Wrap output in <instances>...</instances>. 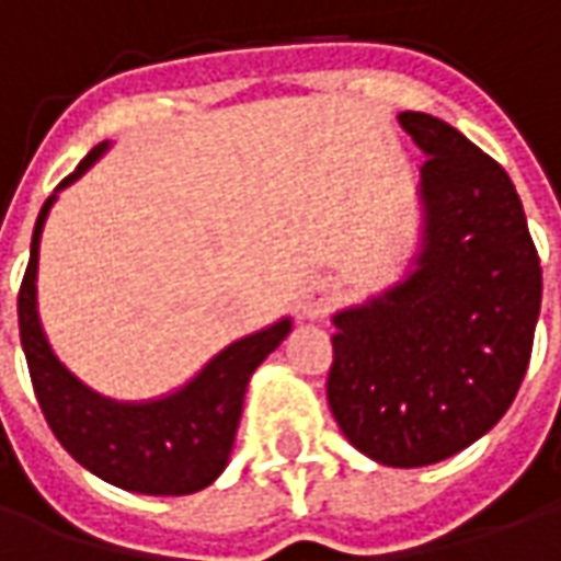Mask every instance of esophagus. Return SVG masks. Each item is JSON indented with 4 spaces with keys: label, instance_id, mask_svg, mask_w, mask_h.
I'll list each match as a JSON object with an SVG mask.
<instances>
[{
    "label": "esophagus",
    "instance_id": "esophagus-1",
    "mask_svg": "<svg viewBox=\"0 0 561 561\" xmlns=\"http://www.w3.org/2000/svg\"><path fill=\"white\" fill-rule=\"evenodd\" d=\"M333 297H336V291H333L330 282H309V285H304L300 297H297V312L304 318H309V321H312V318H321L330 309V304H333Z\"/></svg>",
    "mask_w": 561,
    "mask_h": 561
}]
</instances>
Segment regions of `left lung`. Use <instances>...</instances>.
Returning <instances> with one entry per match:
<instances>
[{
  "label": "left lung",
  "mask_w": 561,
  "mask_h": 561,
  "mask_svg": "<svg viewBox=\"0 0 561 561\" xmlns=\"http://www.w3.org/2000/svg\"><path fill=\"white\" fill-rule=\"evenodd\" d=\"M423 149L414 270L333 316L330 412L360 454L417 469L502 421L529 366L541 261L505 168L430 114L402 111Z\"/></svg>",
  "instance_id": "left-lung-1"
}]
</instances>
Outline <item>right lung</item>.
Segmentation results:
<instances>
[{
  "instance_id": "obj_1",
  "label": "right lung",
  "mask_w": 561,
  "mask_h": 561,
  "mask_svg": "<svg viewBox=\"0 0 561 561\" xmlns=\"http://www.w3.org/2000/svg\"><path fill=\"white\" fill-rule=\"evenodd\" d=\"M107 147V140L92 147L90 156L80 161L75 173H68L59 188L90 171ZM54 201L56 195L47 197L38 213L30 264L18 294L20 342L47 426L83 469L119 490L144 495H188L204 490L228 466L249 378L288 336L291 318L231 342L188 385L161 400H107L59 364L38 318V245Z\"/></svg>"
}]
</instances>
